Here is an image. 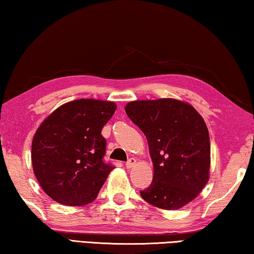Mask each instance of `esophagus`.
Masks as SVG:
<instances>
[{
    "mask_svg": "<svg viewBox=\"0 0 254 254\" xmlns=\"http://www.w3.org/2000/svg\"><path fill=\"white\" fill-rule=\"evenodd\" d=\"M135 164H136V159H134V157H130V159L126 162V164L125 165H126L127 169H131Z\"/></svg>",
    "mask_w": 254,
    "mask_h": 254,
    "instance_id": "obj_1",
    "label": "esophagus"
}]
</instances>
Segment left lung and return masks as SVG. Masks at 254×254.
Here are the masks:
<instances>
[{"mask_svg":"<svg viewBox=\"0 0 254 254\" xmlns=\"http://www.w3.org/2000/svg\"><path fill=\"white\" fill-rule=\"evenodd\" d=\"M125 110L146 136L154 168L142 198L166 210L193 200L209 179V134L201 116L174 99L132 101Z\"/></svg>","mask_w":254,"mask_h":254,"instance_id":"1","label":"left lung"}]
</instances>
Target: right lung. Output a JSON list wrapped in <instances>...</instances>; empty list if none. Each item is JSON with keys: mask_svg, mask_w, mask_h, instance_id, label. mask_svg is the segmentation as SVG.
<instances>
[{"mask_svg": "<svg viewBox=\"0 0 254 254\" xmlns=\"http://www.w3.org/2000/svg\"><path fill=\"white\" fill-rule=\"evenodd\" d=\"M116 108L110 101L74 100L40 125L32 140L33 172L55 201L83 206L97 198L115 169L103 160L107 140L101 130Z\"/></svg>", "mask_w": 254, "mask_h": 254, "instance_id": "1", "label": "right lung"}]
</instances>
